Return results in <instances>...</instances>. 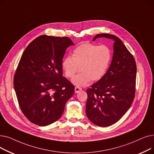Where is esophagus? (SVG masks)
<instances>
[{"mask_svg":"<svg viewBox=\"0 0 154 154\" xmlns=\"http://www.w3.org/2000/svg\"><path fill=\"white\" fill-rule=\"evenodd\" d=\"M82 90V88L81 87H80L77 86V87H75V93H78L79 92L81 91Z\"/></svg>","mask_w":154,"mask_h":154,"instance_id":"esophagus-1","label":"esophagus"}]
</instances>
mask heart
<instances>
[{"label": "heart", "mask_w": 154, "mask_h": 154, "mask_svg": "<svg viewBox=\"0 0 154 154\" xmlns=\"http://www.w3.org/2000/svg\"><path fill=\"white\" fill-rule=\"evenodd\" d=\"M110 48L106 45L83 43L73 51L72 57L67 56L62 63L64 74L72 78L79 70L80 72L72 80L77 86H84L92 80L97 81L107 73L112 60Z\"/></svg>", "instance_id": "b5f03b06"}]
</instances>
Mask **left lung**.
Here are the masks:
<instances>
[{
  "label": "left lung",
  "mask_w": 154,
  "mask_h": 154,
  "mask_svg": "<svg viewBox=\"0 0 154 154\" xmlns=\"http://www.w3.org/2000/svg\"><path fill=\"white\" fill-rule=\"evenodd\" d=\"M99 37L114 40V54L106 75L87 89L86 115L95 125L109 127L123 117L134 101L137 66L134 56L119 37L100 34L93 41Z\"/></svg>",
  "instance_id": "8db88e82"
}]
</instances>
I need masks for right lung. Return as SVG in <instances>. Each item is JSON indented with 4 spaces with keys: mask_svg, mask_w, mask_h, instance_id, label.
Masks as SVG:
<instances>
[{
    "mask_svg": "<svg viewBox=\"0 0 154 154\" xmlns=\"http://www.w3.org/2000/svg\"><path fill=\"white\" fill-rule=\"evenodd\" d=\"M74 45L67 37L40 35L22 55L14 77L20 108L35 125L46 126L57 120L74 85L62 76V59L67 48Z\"/></svg>",
    "mask_w": 154,
    "mask_h": 154,
    "instance_id": "add662e5",
    "label": "right lung"
}]
</instances>
